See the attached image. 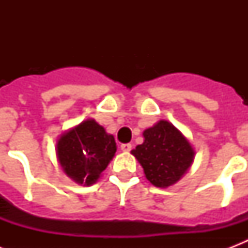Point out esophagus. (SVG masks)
Listing matches in <instances>:
<instances>
[{"label": "esophagus", "mask_w": 248, "mask_h": 248, "mask_svg": "<svg viewBox=\"0 0 248 248\" xmlns=\"http://www.w3.org/2000/svg\"><path fill=\"white\" fill-rule=\"evenodd\" d=\"M131 148H132L131 144H122V145H121V151H122V152H130V151H131Z\"/></svg>", "instance_id": "1"}]
</instances>
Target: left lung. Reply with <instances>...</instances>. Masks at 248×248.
I'll return each mask as SVG.
<instances>
[{
	"mask_svg": "<svg viewBox=\"0 0 248 248\" xmlns=\"http://www.w3.org/2000/svg\"><path fill=\"white\" fill-rule=\"evenodd\" d=\"M144 141L131 155L143 167L147 180L169 188L184 176L194 161V148L169 121L161 120L143 132Z\"/></svg>",
	"mask_w": 248,
	"mask_h": 248,
	"instance_id": "obj_1",
	"label": "left lung"
}]
</instances>
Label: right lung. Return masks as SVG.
<instances>
[{"label": "right lung", "mask_w": 248, "mask_h": 248, "mask_svg": "<svg viewBox=\"0 0 248 248\" xmlns=\"http://www.w3.org/2000/svg\"><path fill=\"white\" fill-rule=\"evenodd\" d=\"M116 151L114 136L93 118L69 128L56 140V158L63 172L87 186L99 180Z\"/></svg>", "instance_id": "right-lung-1"}]
</instances>
